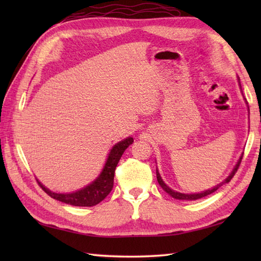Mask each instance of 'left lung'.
Here are the masks:
<instances>
[{
    "label": "left lung",
    "instance_id": "left-lung-1",
    "mask_svg": "<svg viewBox=\"0 0 261 261\" xmlns=\"http://www.w3.org/2000/svg\"><path fill=\"white\" fill-rule=\"evenodd\" d=\"M238 80H239V77H238ZM239 85H240V80H239ZM240 88H241V85H240ZM247 104H248V103H247ZM248 109H249V108H248ZM241 159H242V154H241V156H240L239 160H238V163L236 164L234 168L232 169L231 174H230L228 177H226V178H225V179H224L222 182H220L219 185L214 186L213 188H210V190L203 191V192H201V193L185 194V193H179V192H176V191H174V190H171V188H170L169 186H167V185L165 184V181L163 180L162 176H160V174H159L158 169H156V174H157V180H158V182H159V185L162 186L163 190H164L166 193H168L171 197H174V198H176V199H184V201H195V199H198V198H202V197H204V196H207V195H210V194H212V193H214L216 190H218L219 187H221V186H222L223 184H225V182H229V181L232 179V177H233V176L236 175V173H237L238 168H239L240 163H241Z\"/></svg>",
    "mask_w": 261,
    "mask_h": 261
}]
</instances>
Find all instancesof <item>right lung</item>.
Masks as SVG:
<instances>
[{
  "instance_id": "right-lung-1",
  "label": "right lung",
  "mask_w": 261,
  "mask_h": 261,
  "mask_svg": "<svg viewBox=\"0 0 261 261\" xmlns=\"http://www.w3.org/2000/svg\"><path fill=\"white\" fill-rule=\"evenodd\" d=\"M134 142V138L127 137L125 139L118 142L111 149L105 162L104 167L95 180H93L91 184L81 188V190L73 193H55L49 188L43 186L38 179L39 185L45 191L49 196L57 199L66 204L74 205V206H94V205L102 202L107 197L110 192L113 188L114 181V171L118 166L119 160L122 154L125 151V149Z\"/></svg>"
}]
</instances>
